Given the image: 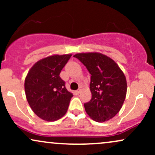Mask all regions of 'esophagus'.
<instances>
[{"instance_id":"obj_1","label":"esophagus","mask_w":155,"mask_h":155,"mask_svg":"<svg viewBox=\"0 0 155 155\" xmlns=\"http://www.w3.org/2000/svg\"><path fill=\"white\" fill-rule=\"evenodd\" d=\"M81 90H82V87H80L78 89L77 91H76V92H77V93H80V92H81Z\"/></svg>"}]
</instances>
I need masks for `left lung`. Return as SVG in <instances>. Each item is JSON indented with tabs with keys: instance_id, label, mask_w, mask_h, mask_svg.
Masks as SVG:
<instances>
[{
	"instance_id": "left-lung-1",
	"label": "left lung",
	"mask_w": 155,
	"mask_h": 155,
	"mask_svg": "<svg viewBox=\"0 0 155 155\" xmlns=\"http://www.w3.org/2000/svg\"><path fill=\"white\" fill-rule=\"evenodd\" d=\"M91 74L92 98L84 104L85 111L96 122H105L120 111L127 93V81L119 65L101 53H79L74 55Z\"/></svg>"
}]
</instances>
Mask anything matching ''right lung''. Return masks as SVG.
I'll return each instance as SVG.
<instances>
[{"mask_svg":"<svg viewBox=\"0 0 155 155\" xmlns=\"http://www.w3.org/2000/svg\"><path fill=\"white\" fill-rule=\"evenodd\" d=\"M71 54L51 55L35 63L25 80V91L31 109L42 120L52 122L61 118L73 97L65 88L60 73Z\"/></svg>","mask_w":155,"mask_h":155,"instance_id":"obj_1","label":"right lung"}]
</instances>
